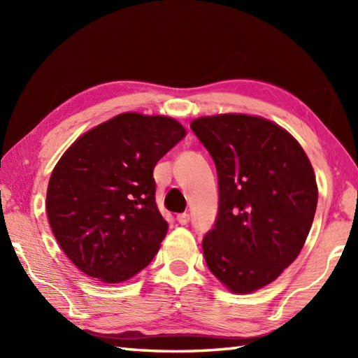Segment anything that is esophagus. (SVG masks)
<instances>
[{
    "label": "esophagus",
    "instance_id": "obj_1",
    "mask_svg": "<svg viewBox=\"0 0 358 358\" xmlns=\"http://www.w3.org/2000/svg\"><path fill=\"white\" fill-rule=\"evenodd\" d=\"M177 221L181 224V226H186V224L189 222V215H187V213L177 215Z\"/></svg>",
    "mask_w": 358,
    "mask_h": 358
}]
</instances>
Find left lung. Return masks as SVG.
I'll use <instances>...</instances> for the list:
<instances>
[{
  "label": "left lung",
  "instance_id": "obj_1",
  "mask_svg": "<svg viewBox=\"0 0 358 358\" xmlns=\"http://www.w3.org/2000/svg\"><path fill=\"white\" fill-rule=\"evenodd\" d=\"M191 129L220 183L205 262L230 292L251 294L299 257L317 207L316 175L301 145L266 118L220 113L192 120Z\"/></svg>",
  "mask_w": 358,
  "mask_h": 358
}]
</instances>
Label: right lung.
Segmentation results:
<instances>
[{
    "mask_svg": "<svg viewBox=\"0 0 358 358\" xmlns=\"http://www.w3.org/2000/svg\"><path fill=\"white\" fill-rule=\"evenodd\" d=\"M186 136L164 115L120 113L82 134L48 180L47 217L66 256L106 284L143 270L167 234L153 169Z\"/></svg>",
    "mask_w": 358,
    "mask_h": 358,
    "instance_id": "obj_1",
    "label": "right lung"
}]
</instances>
